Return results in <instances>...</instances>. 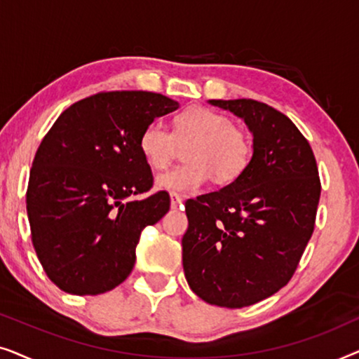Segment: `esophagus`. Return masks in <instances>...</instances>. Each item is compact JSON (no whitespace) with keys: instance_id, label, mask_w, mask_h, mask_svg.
<instances>
[{"instance_id":"obj_1","label":"esophagus","mask_w":359,"mask_h":359,"mask_svg":"<svg viewBox=\"0 0 359 359\" xmlns=\"http://www.w3.org/2000/svg\"><path fill=\"white\" fill-rule=\"evenodd\" d=\"M181 203H183V198H181L180 194H176V193H171L170 194V205H171V209H176V208H178V205H181Z\"/></svg>"}]
</instances>
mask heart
I'll use <instances>...</instances> for the list:
<instances>
[{
  "instance_id": "heart-1",
  "label": "heart",
  "mask_w": 359,
  "mask_h": 359,
  "mask_svg": "<svg viewBox=\"0 0 359 359\" xmlns=\"http://www.w3.org/2000/svg\"><path fill=\"white\" fill-rule=\"evenodd\" d=\"M186 143V163L160 175L155 181L158 189L191 193L210 178L220 184L230 183L243 173L252 155L248 137L235 129L227 116L199 106L176 116L173 134L158 119L149 122L140 132L139 150L150 168L163 170L178 145Z\"/></svg>"
}]
</instances>
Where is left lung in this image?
Wrapping results in <instances>:
<instances>
[{
  "label": "left lung",
  "mask_w": 359,
  "mask_h": 359,
  "mask_svg": "<svg viewBox=\"0 0 359 359\" xmlns=\"http://www.w3.org/2000/svg\"><path fill=\"white\" fill-rule=\"evenodd\" d=\"M247 124L253 154L215 193L186 201L183 269L196 296L240 309L273 296L296 271L312 237L320 180L294 122L255 100H210Z\"/></svg>",
  "instance_id": "left-lung-1"
}]
</instances>
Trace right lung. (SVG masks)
Here are the masks:
<instances>
[{
    "instance_id": "obj_1",
    "label": "right lung",
    "mask_w": 359,
    "mask_h": 359,
    "mask_svg": "<svg viewBox=\"0 0 359 359\" xmlns=\"http://www.w3.org/2000/svg\"><path fill=\"white\" fill-rule=\"evenodd\" d=\"M180 107L150 91H109L72 104L39 145L26 196L32 245L50 281L96 296L129 276L147 225L168 212L139 150L149 122Z\"/></svg>"
}]
</instances>
